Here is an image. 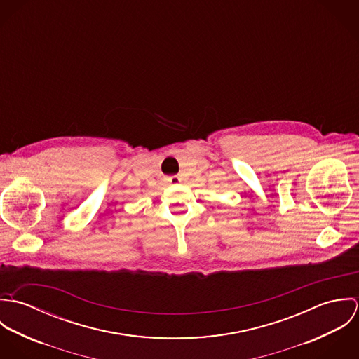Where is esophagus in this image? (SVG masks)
<instances>
[{"mask_svg": "<svg viewBox=\"0 0 359 359\" xmlns=\"http://www.w3.org/2000/svg\"><path fill=\"white\" fill-rule=\"evenodd\" d=\"M167 180H168V182L172 184V185H178V184L182 182V178L178 177V175H171V177H168Z\"/></svg>", "mask_w": 359, "mask_h": 359, "instance_id": "esophagus-1", "label": "esophagus"}]
</instances>
